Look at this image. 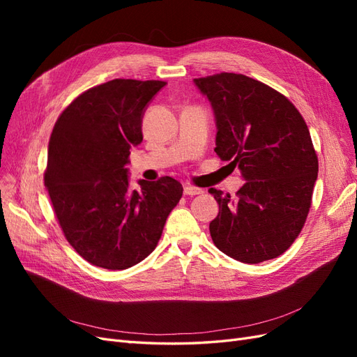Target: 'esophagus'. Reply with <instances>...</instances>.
Here are the masks:
<instances>
[{"label":"esophagus","instance_id":"34e87169","mask_svg":"<svg viewBox=\"0 0 357 357\" xmlns=\"http://www.w3.org/2000/svg\"><path fill=\"white\" fill-rule=\"evenodd\" d=\"M204 190L199 189V188H195V186H185V189H183V193H185L186 197H195V195H201Z\"/></svg>","mask_w":357,"mask_h":357}]
</instances>
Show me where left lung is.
<instances>
[{
	"instance_id": "left-lung-1",
	"label": "left lung",
	"mask_w": 357,
	"mask_h": 357,
	"mask_svg": "<svg viewBox=\"0 0 357 357\" xmlns=\"http://www.w3.org/2000/svg\"><path fill=\"white\" fill-rule=\"evenodd\" d=\"M193 82L215 114L214 152L245 178L235 198L208 189L219 204L214 245L244 264L283 255L304 228L319 171L304 117L283 93L244 74Z\"/></svg>"
}]
</instances>
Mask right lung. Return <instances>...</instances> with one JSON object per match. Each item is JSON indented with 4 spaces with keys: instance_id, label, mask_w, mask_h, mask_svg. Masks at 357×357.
Returning <instances> with one entry per match:
<instances>
[{
    "instance_id": "right-lung-1",
    "label": "right lung",
    "mask_w": 357,
    "mask_h": 357,
    "mask_svg": "<svg viewBox=\"0 0 357 357\" xmlns=\"http://www.w3.org/2000/svg\"><path fill=\"white\" fill-rule=\"evenodd\" d=\"M167 82L114 79L74 98L53 126L45 185L62 234L105 269L142 262L162 235L183 188L172 177L129 189V149L143 142L144 107Z\"/></svg>"
}]
</instances>
